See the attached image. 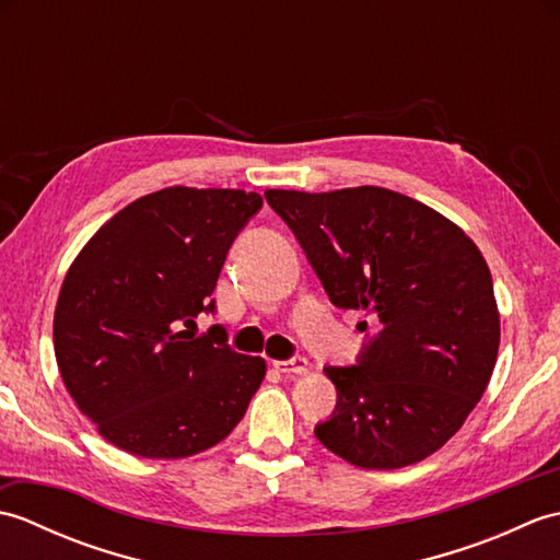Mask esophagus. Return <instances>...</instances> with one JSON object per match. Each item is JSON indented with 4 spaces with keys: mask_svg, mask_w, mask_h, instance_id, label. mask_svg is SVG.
<instances>
[{
    "mask_svg": "<svg viewBox=\"0 0 560 560\" xmlns=\"http://www.w3.org/2000/svg\"><path fill=\"white\" fill-rule=\"evenodd\" d=\"M273 368H277V371H281V373L301 375V373L307 371V361L303 359V355H291V359H287V361H273Z\"/></svg>",
    "mask_w": 560,
    "mask_h": 560,
    "instance_id": "34e87169",
    "label": "esophagus"
}]
</instances>
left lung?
<instances>
[{
	"label": "left lung",
	"instance_id": "left-lung-1",
	"mask_svg": "<svg viewBox=\"0 0 560 560\" xmlns=\"http://www.w3.org/2000/svg\"><path fill=\"white\" fill-rule=\"evenodd\" d=\"M331 305L377 325L353 365H327L337 407L315 435L363 469L421 462L489 385L501 319L479 247L431 207L385 187L267 189ZM368 323H359L365 331Z\"/></svg>",
	"mask_w": 560,
	"mask_h": 560
}]
</instances>
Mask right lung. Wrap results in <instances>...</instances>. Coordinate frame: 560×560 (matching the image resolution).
<instances>
[{"instance_id":"right-lung-1","label":"right lung","mask_w":560,"mask_h":560,"mask_svg":"<svg viewBox=\"0 0 560 560\" xmlns=\"http://www.w3.org/2000/svg\"><path fill=\"white\" fill-rule=\"evenodd\" d=\"M261 209L243 189L168 187L103 225L69 267L55 355L77 407L129 455L180 459L221 443L265 377L221 325L195 337L233 241Z\"/></svg>"}]
</instances>
